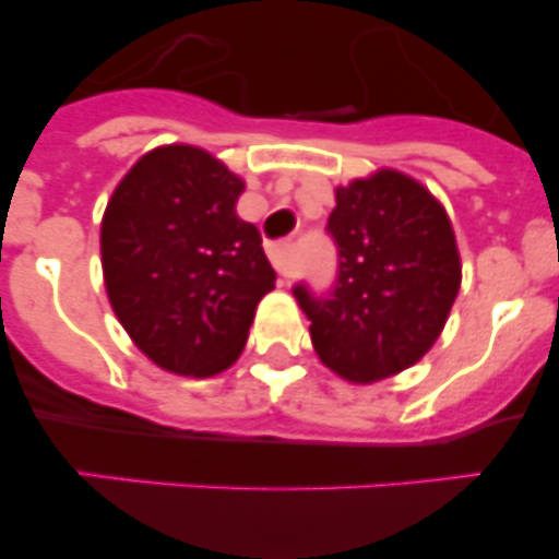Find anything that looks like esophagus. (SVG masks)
<instances>
[{
  "label": "esophagus",
  "mask_w": 559,
  "mask_h": 559,
  "mask_svg": "<svg viewBox=\"0 0 559 559\" xmlns=\"http://www.w3.org/2000/svg\"><path fill=\"white\" fill-rule=\"evenodd\" d=\"M271 265L280 276H290V243H276L271 249Z\"/></svg>",
  "instance_id": "obj_1"
}]
</instances>
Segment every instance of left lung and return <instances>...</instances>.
<instances>
[{"label":"left lung","instance_id":"1","mask_svg":"<svg viewBox=\"0 0 559 559\" xmlns=\"http://www.w3.org/2000/svg\"><path fill=\"white\" fill-rule=\"evenodd\" d=\"M326 233L337 280L323 296L294 285L326 368L354 384L395 376L428 354L461 288L453 225L408 175L381 169L334 191Z\"/></svg>","mask_w":559,"mask_h":559}]
</instances>
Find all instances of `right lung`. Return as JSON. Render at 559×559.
I'll return each mask as SVG.
<instances>
[{
	"label": "right lung",
	"instance_id": "right-lung-1",
	"mask_svg": "<svg viewBox=\"0 0 559 559\" xmlns=\"http://www.w3.org/2000/svg\"><path fill=\"white\" fill-rule=\"evenodd\" d=\"M243 180L211 153L167 145L129 169L100 222V265L117 321L158 368L216 376L249 337L274 269L252 222L238 219Z\"/></svg>",
	"mask_w": 559,
	"mask_h": 559
}]
</instances>
